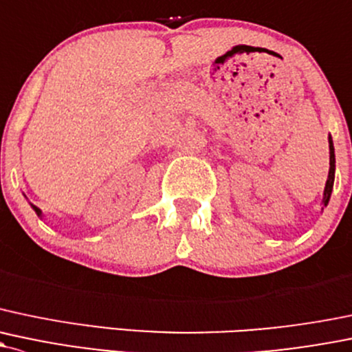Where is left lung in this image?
Returning <instances> with one entry per match:
<instances>
[{
    "label": "left lung",
    "instance_id": "left-lung-1",
    "mask_svg": "<svg viewBox=\"0 0 352 352\" xmlns=\"http://www.w3.org/2000/svg\"><path fill=\"white\" fill-rule=\"evenodd\" d=\"M329 177H327V182H325V188H324V206L329 204V199H331V192L332 187H334V172H336V155H334V145H332V138L329 136Z\"/></svg>",
    "mask_w": 352,
    "mask_h": 352
}]
</instances>
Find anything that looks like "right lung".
<instances>
[{
    "mask_svg": "<svg viewBox=\"0 0 352 352\" xmlns=\"http://www.w3.org/2000/svg\"><path fill=\"white\" fill-rule=\"evenodd\" d=\"M32 207H33V209H35V212H36V214H38V216H42V210H40V209H38V207H35V206H32Z\"/></svg>",
    "mask_w": 352,
    "mask_h": 352,
    "instance_id": "obj_1",
    "label": "right lung"
}]
</instances>
